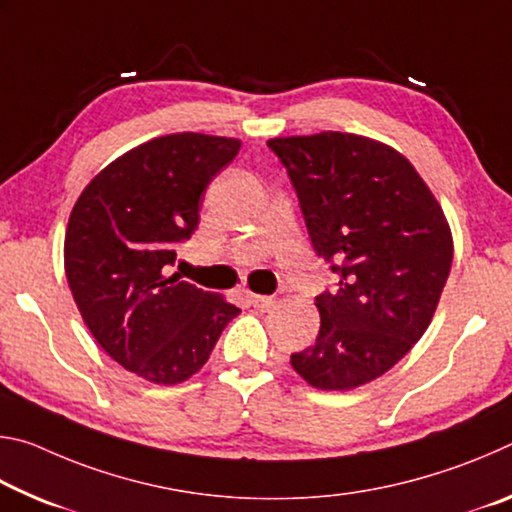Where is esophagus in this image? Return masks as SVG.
Instances as JSON below:
<instances>
[{
	"label": "esophagus",
	"mask_w": 512,
	"mask_h": 512,
	"mask_svg": "<svg viewBox=\"0 0 512 512\" xmlns=\"http://www.w3.org/2000/svg\"><path fill=\"white\" fill-rule=\"evenodd\" d=\"M248 302H250V305H253L257 311H268V309H273L275 298H273V296H255V293H250Z\"/></svg>",
	"instance_id": "1"
}]
</instances>
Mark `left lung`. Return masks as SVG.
Instances as JSON below:
<instances>
[{"mask_svg": "<svg viewBox=\"0 0 512 512\" xmlns=\"http://www.w3.org/2000/svg\"><path fill=\"white\" fill-rule=\"evenodd\" d=\"M296 189L316 255L339 275L316 296L314 345L291 354L320 391H350L393 368L429 327L452 268V232L413 164L352 133L268 140Z\"/></svg>", "mask_w": 512, "mask_h": 512, "instance_id": "1", "label": "left lung"}]
</instances>
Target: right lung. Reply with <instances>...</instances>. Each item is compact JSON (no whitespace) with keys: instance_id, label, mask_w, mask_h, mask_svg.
<instances>
[{"instance_id":"right-lung-1","label":"right lung","mask_w":512,"mask_h":512,"mask_svg":"<svg viewBox=\"0 0 512 512\" xmlns=\"http://www.w3.org/2000/svg\"><path fill=\"white\" fill-rule=\"evenodd\" d=\"M239 140L164 135L108 164L76 201L65 273L94 339L153 384H180L205 366L239 307L169 275L176 246L198 228L201 196Z\"/></svg>"}]
</instances>
